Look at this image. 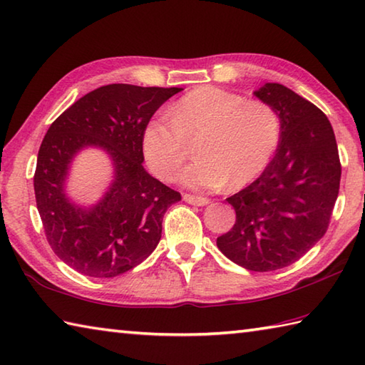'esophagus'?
Returning a JSON list of instances; mask_svg holds the SVG:
<instances>
[{"instance_id": "34e87169", "label": "esophagus", "mask_w": 365, "mask_h": 365, "mask_svg": "<svg viewBox=\"0 0 365 365\" xmlns=\"http://www.w3.org/2000/svg\"><path fill=\"white\" fill-rule=\"evenodd\" d=\"M183 201L188 202V204H193V205H200V207H202V205H207L210 202L207 197L195 196V195H185L183 196Z\"/></svg>"}]
</instances>
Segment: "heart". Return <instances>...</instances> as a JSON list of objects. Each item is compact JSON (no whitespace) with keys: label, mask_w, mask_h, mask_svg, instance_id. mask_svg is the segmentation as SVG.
Instances as JSON below:
<instances>
[{"label":"heart","mask_w":365,"mask_h":365,"mask_svg":"<svg viewBox=\"0 0 365 365\" xmlns=\"http://www.w3.org/2000/svg\"><path fill=\"white\" fill-rule=\"evenodd\" d=\"M168 116L170 121L153 118L145 125V161L163 180H174L187 161V143L200 138L197 161L180 175L191 190L246 187L267 168L279 142V118L269 105L212 86L178 98Z\"/></svg>","instance_id":"b5f03b06"}]
</instances>
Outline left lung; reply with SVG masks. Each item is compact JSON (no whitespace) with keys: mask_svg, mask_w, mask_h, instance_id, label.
<instances>
[{"mask_svg":"<svg viewBox=\"0 0 365 365\" xmlns=\"http://www.w3.org/2000/svg\"><path fill=\"white\" fill-rule=\"evenodd\" d=\"M254 96L279 118V145L262 175L227 200L236 223L217 237V247L263 273L292 264L326 235L341 165L332 124L316 105L277 83Z\"/></svg>","mask_w":365,"mask_h":365,"instance_id":"obj_1","label":"left lung"}]
</instances>
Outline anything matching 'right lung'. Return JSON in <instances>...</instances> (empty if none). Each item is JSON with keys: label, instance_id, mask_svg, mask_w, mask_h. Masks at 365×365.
<instances>
[{"label": "right lung", "instance_id": "add662e5", "mask_svg": "<svg viewBox=\"0 0 365 365\" xmlns=\"http://www.w3.org/2000/svg\"><path fill=\"white\" fill-rule=\"evenodd\" d=\"M180 91L102 86L65 110L46 132L33 177L36 207L49 246L78 273L115 277L156 249L165 210L182 196L145 170L142 134L156 110ZM86 148L102 149L114 170L106 193L91 206L66 193L71 164Z\"/></svg>", "mask_w": 365, "mask_h": 365}]
</instances>
